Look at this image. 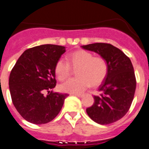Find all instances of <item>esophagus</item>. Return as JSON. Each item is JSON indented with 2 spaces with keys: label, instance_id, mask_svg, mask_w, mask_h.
Instances as JSON below:
<instances>
[{
  "label": "esophagus",
  "instance_id": "obj_1",
  "mask_svg": "<svg viewBox=\"0 0 149 149\" xmlns=\"http://www.w3.org/2000/svg\"><path fill=\"white\" fill-rule=\"evenodd\" d=\"M74 95H75V96H77V97H79V98H81V97H83V95L81 94H73Z\"/></svg>",
  "mask_w": 149,
  "mask_h": 149
}]
</instances>
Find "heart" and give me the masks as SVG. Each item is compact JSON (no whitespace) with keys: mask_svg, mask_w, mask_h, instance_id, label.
Returning a JSON list of instances; mask_svg holds the SVG:
<instances>
[{"mask_svg":"<svg viewBox=\"0 0 149 149\" xmlns=\"http://www.w3.org/2000/svg\"><path fill=\"white\" fill-rule=\"evenodd\" d=\"M68 62L60 59L55 65V73L60 81L70 77L72 68L76 69V78L70 79L60 86L63 92L78 94L86 90L90 84L95 86L106 78L108 72L107 63L101 56H94L86 51H78L67 56ZM70 64V65L69 64Z\"/></svg>","mask_w":149,"mask_h":149,"instance_id":"b5f03b06","label":"heart"}]
</instances>
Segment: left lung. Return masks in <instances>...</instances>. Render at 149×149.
<instances>
[{
	"label": "left lung",
	"mask_w": 149,
	"mask_h": 149,
	"mask_svg": "<svg viewBox=\"0 0 149 149\" xmlns=\"http://www.w3.org/2000/svg\"><path fill=\"white\" fill-rule=\"evenodd\" d=\"M81 48L99 54L108 65L107 75L98 89L100 95H94V103L86 113L96 123H113L127 113L134 99L136 82L131 60L107 43H93Z\"/></svg>",
	"instance_id": "1"
}]
</instances>
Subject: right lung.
I'll return each instance as SVG.
<instances>
[{"label": "right lung", "mask_w": 149, "mask_h": 149, "mask_svg": "<svg viewBox=\"0 0 149 149\" xmlns=\"http://www.w3.org/2000/svg\"><path fill=\"white\" fill-rule=\"evenodd\" d=\"M65 47L42 45L26 50L17 60L9 78L12 101L24 119L46 124L58 115L68 94L53 93L55 65ZM48 91L45 96L44 93Z\"/></svg>", "instance_id": "obj_1"}]
</instances>
